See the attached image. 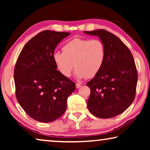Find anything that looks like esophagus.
Returning <instances> with one entry per match:
<instances>
[{"label": "esophagus", "instance_id": "esophagus-1", "mask_svg": "<svg viewBox=\"0 0 150 150\" xmlns=\"http://www.w3.org/2000/svg\"><path fill=\"white\" fill-rule=\"evenodd\" d=\"M81 86V85L80 84V83H76V88H80Z\"/></svg>", "mask_w": 150, "mask_h": 150}]
</instances>
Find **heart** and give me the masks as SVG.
I'll use <instances>...</instances> for the list:
<instances>
[{
    "label": "heart",
    "mask_w": 150,
    "mask_h": 150,
    "mask_svg": "<svg viewBox=\"0 0 150 150\" xmlns=\"http://www.w3.org/2000/svg\"><path fill=\"white\" fill-rule=\"evenodd\" d=\"M62 52H55L53 57L58 70L66 77L71 75L74 66L78 78L95 77L106 56L105 44L98 39L76 38L64 44Z\"/></svg>",
    "instance_id": "obj_1"
}]
</instances>
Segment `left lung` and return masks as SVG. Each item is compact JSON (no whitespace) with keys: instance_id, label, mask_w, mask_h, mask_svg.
I'll use <instances>...</instances> for the list:
<instances>
[{"instance_id":"8db88e82","label":"left lung","mask_w":150,"mask_h":150,"mask_svg":"<svg viewBox=\"0 0 150 150\" xmlns=\"http://www.w3.org/2000/svg\"><path fill=\"white\" fill-rule=\"evenodd\" d=\"M84 32L98 35L106 50L100 71L87 83L91 89L88 108L98 118L115 117L125 111L135 98L138 71L133 55L120 38L105 30Z\"/></svg>"}]
</instances>
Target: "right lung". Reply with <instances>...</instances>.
Masks as SVG:
<instances>
[{"instance_id": "obj_1", "label": "right lung", "mask_w": 150, "mask_h": 150, "mask_svg": "<svg viewBox=\"0 0 150 150\" xmlns=\"http://www.w3.org/2000/svg\"><path fill=\"white\" fill-rule=\"evenodd\" d=\"M70 34L44 30L28 42L15 65L18 102L30 117L42 122L59 118L67 108L75 83L57 70L54 54L57 44Z\"/></svg>"}]
</instances>
